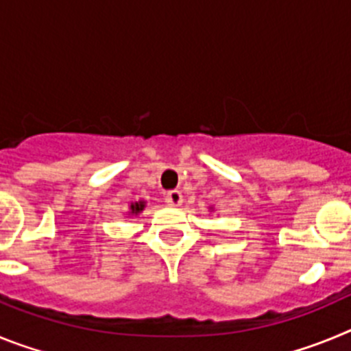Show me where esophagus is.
Returning a JSON list of instances; mask_svg holds the SVG:
<instances>
[{
    "label": "esophagus",
    "instance_id": "1",
    "mask_svg": "<svg viewBox=\"0 0 351 351\" xmlns=\"http://www.w3.org/2000/svg\"><path fill=\"white\" fill-rule=\"evenodd\" d=\"M167 202L173 207H179L182 204V193L179 190H172L167 193Z\"/></svg>",
    "mask_w": 351,
    "mask_h": 351
}]
</instances>
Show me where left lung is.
Returning a JSON list of instances; mask_svg holds the SVG:
<instances>
[{
	"label": "left lung",
	"instance_id": "obj_1",
	"mask_svg": "<svg viewBox=\"0 0 351 351\" xmlns=\"http://www.w3.org/2000/svg\"><path fill=\"white\" fill-rule=\"evenodd\" d=\"M214 209V207H210V210H213Z\"/></svg>",
	"mask_w": 351,
	"mask_h": 351
}]
</instances>
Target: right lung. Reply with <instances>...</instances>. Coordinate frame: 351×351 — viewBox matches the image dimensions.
Returning <instances> with one entry per match:
<instances>
[{"instance_id": "right-lung-1", "label": "right lung", "mask_w": 351, "mask_h": 351, "mask_svg": "<svg viewBox=\"0 0 351 351\" xmlns=\"http://www.w3.org/2000/svg\"><path fill=\"white\" fill-rule=\"evenodd\" d=\"M144 207H145L144 200H138V202H132V204H130L128 216H138V214L144 210Z\"/></svg>"}]
</instances>
